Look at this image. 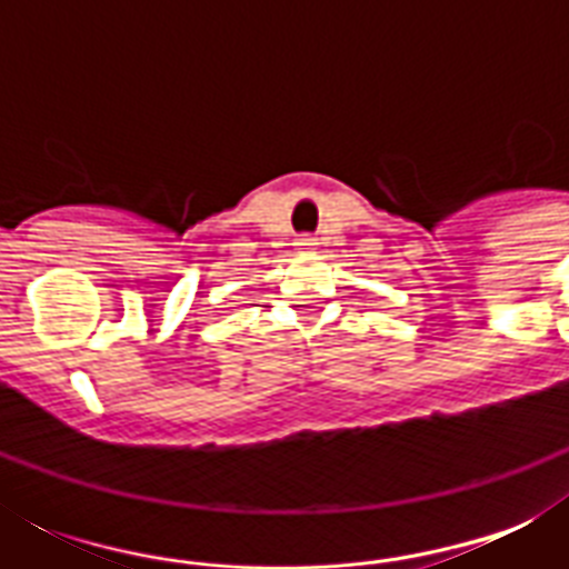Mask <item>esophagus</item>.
<instances>
[{
	"label": "esophagus",
	"instance_id": "esophagus-1",
	"mask_svg": "<svg viewBox=\"0 0 569 569\" xmlns=\"http://www.w3.org/2000/svg\"><path fill=\"white\" fill-rule=\"evenodd\" d=\"M295 244H298V248H301V250H312V244H316V241H312L310 236H303V239H298V241H295Z\"/></svg>",
	"mask_w": 569,
	"mask_h": 569
}]
</instances>
